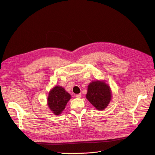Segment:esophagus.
I'll list each match as a JSON object with an SVG mask.
<instances>
[{
	"label": "esophagus",
	"mask_w": 155,
	"mask_h": 155,
	"mask_svg": "<svg viewBox=\"0 0 155 155\" xmlns=\"http://www.w3.org/2000/svg\"><path fill=\"white\" fill-rule=\"evenodd\" d=\"M76 97H77V98H81V93H79V94H76Z\"/></svg>",
	"instance_id": "34e87169"
}]
</instances>
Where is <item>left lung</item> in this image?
I'll return each mask as SVG.
<instances>
[{"instance_id":"1","label":"left lung","mask_w":155,"mask_h":155,"mask_svg":"<svg viewBox=\"0 0 155 155\" xmlns=\"http://www.w3.org/2000/svg\"><path fill=\"white\" fill-rule=\"evenodd\" d=\"M111 90L104 82L96 81L91 83L87 87L86 97L98 110H104L111 100Z\"/></svg>"}]
</instances>
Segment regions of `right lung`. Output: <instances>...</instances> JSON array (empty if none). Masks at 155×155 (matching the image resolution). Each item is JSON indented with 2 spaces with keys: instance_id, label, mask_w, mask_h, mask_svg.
<instances>
[{
  "instance_id": "obj_1",
  "label": "right lung",
  "mask_w": 155,
  "mask_h": 155,
  "mask_svg": "<svg viewBox=\"0 0 155 155\" xmlns=\"http://www.w3.org/2000/svg\"><path fill=\"white\" fill-rule=\"evenodd\" d=\"M71 99V95L61 86H55L48 94V105L55 115H59Z\"/></svg>"
}]
</instances>
